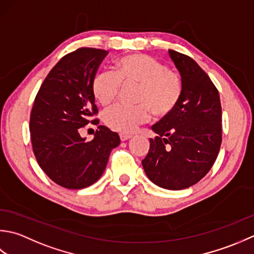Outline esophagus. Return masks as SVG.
Wrapping results in <instances>:
<instances>
[{"label":"esophagus","instance_id":"esophagus-1","mask_svg":"<svg viewBox=\"0 0 254 254\" xmlns=\"http://www.w3.org/2000/svg\"><path fill=\"white\" fill-rule=\"evenodd\" d=\"M120 137H121V140H122V141H126V140H128V139H130V138H131V134L121 133V134H120Z\"/></svg>","mask_w":254,"mask_h":254}]
</instances>
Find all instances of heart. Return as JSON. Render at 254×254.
<instances>
[{
	"label": "heart",
	"mask_w": 254,
	"mask_h": 254,
	"mask_svg": "<svg viewBox=\"0 0 254 254\" xmlns=\"http://www.w3.org/2000/svg\"><path fill=\"white\" fill-rule=\"evenodd\" d=\"M124 85L139 84L134 106L117 104L103 114L108 127L121 132H132L150 120L152 111L158 116L169 115L178 106L183 92L180 75L158 59L144 54L124 56L116 62L115 73L101 71L92 81V92L102 105L116 100Z\"/></svg>",
	"instance_id": "1"
}]
</instances>
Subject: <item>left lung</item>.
I'll return each mask as SVG.
<instances>
[{
    "label": "left lung",
    "mask_w": 254,
    "mask_h": 254,
    "mask_svg": "<svg viewBox=\"0 0 254 254\" xmlns=\"http://www.w3.org/2000/svg\"><path fill=\"white\" fill-rule=\"evenodd\" d=\"M180 72L183 92L172 113L151 127L142 167L160 188L179 190L196 184L209 172L221 144V105L218 90L190 58L169 50Z\"/></svg>",
    "instance_id": "obj_1"
}]
</instances>
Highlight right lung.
<instances>
[{
	"instance_id": "right-lung-1",
	"label": "right lung",
	"mask_w": 254,
	"mask_h": 254,
	"mask_svg": "<svg viewBox=\"0 0 254 254\" xmlns=\"http://www.w3.org/2000/svg\"><path fill=\"white\" fill-rule=\"evenodd\" d=\"M107 54L79 48L62 57L36 95L29 122L33 151L39 167L62 188L80 190L94 184L121 142L117 132L102 125L91 141L79 132L96 121H90L97 114L92 81Z\"/></svg>"
}]
</instances>
